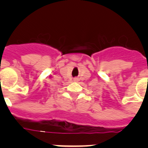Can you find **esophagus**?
Segmentation results:
<instances>
[{"label":"esophagus","instance_id":"1","mask_svg":"<svg viewBox=\"0 0 148 148\" xmlns=\"http://www.w3.org/2000/svg\"><path fill=\"white\" fill-rule=\"evenodd\" d=\"M79 81V79L78 78H75L74 79V82H77Z\"/></svg>","mask_w":148,"mask_h":148}]
</instances>
